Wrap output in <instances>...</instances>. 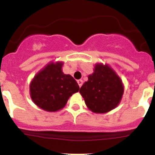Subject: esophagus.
I'll use <instances>...</instances> for the list:
<instances>
[{
    "label": "esophagus",
    "mask_w": 155,
    "mask_h": 155,
    "mask_svg": "<svg viewBox=\"0 0 155 155\" xmlns=\"http://www.w3.org/2000/svg\"><path fill=\"white\" fill-rule=\"evenodd\" d=\"M77 83H78V85H79V86L81 87V86L82 85V84H83V81L81 80V79H79V80H77Z\"/></svg>",
    "instance_id": "1"
}]
</instances>
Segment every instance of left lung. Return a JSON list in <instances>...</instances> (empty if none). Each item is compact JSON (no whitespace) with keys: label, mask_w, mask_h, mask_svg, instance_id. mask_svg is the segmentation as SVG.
<instances>
[{"label":"left lung","mask_w":155,"mask_h":155,"mask_svg":"<svg viewBox=\"0 0 155 155\" xmlns=\"http://www.w3.org/2000/svg\"><path fill=\"white\" fill-rule=\"evenodd\" d=\"M79 92L92 112L105 113L118 105L124 87L120 78L109 66L97 64Z\"/></svg>","instance_id":"1"}]
</instances>
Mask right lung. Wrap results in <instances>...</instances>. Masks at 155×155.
<instances>
[{"label":"right lung","instance_id":"1","mask_svg":"<svg viewBox=\"0 0 155 155\" xmlns=\"http://www.w3.org/2000/svg\"><path fill=\"white\" fill-rule=\"evenodd\" d=\"M63 63L49 64L37 73L30 85L34 104L48 112L62 109L73 94L79 91L76 81L62 72Z\"/></svg>","mask_w":155,"mask_h":155}]
</instances>
